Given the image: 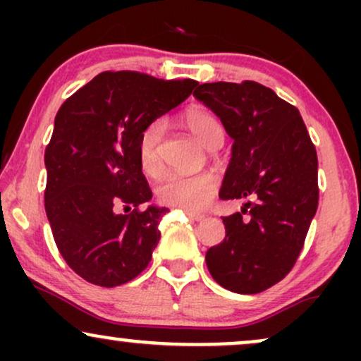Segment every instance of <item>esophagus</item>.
I'll return each instance as SVG.
<instances>
[{
    "label": "esophagus",
    "mask_w": 361,
    "mask_h": 361,
    "mask_svg": "<svg viewBox=\"0 0 361 361\" xmlns=\"http://www.w3.org/2000/svg\"><path fill=\"white\" fill-rule=\"evenodd\" d=\"M186 215H188L190 219H192V221H195V222H202L205 219V215H202V214H195V212H185Z\"/></svg>",
    "instance_id": "1"
}]
</instances>
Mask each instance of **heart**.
<instances>
[{
    "instance_id": "1",
    "label": "heart",
    "mask_w": 361,
    "mask_h": 361,
    "mask_svg": "<svg viewBox=\"0 0 361 361\" xmlns=\"http://www.w3.org/2000/svg\"><path fill=\"white\" fill-rule=\"evenodd\" d=\"M183 123L198 142L209 151H215L224 142V127L219 118L209 110L190 109L183 115ZM164 134L163 120H154L144 128L139 139V163L149 176H157L163 171L159 146ZM219 188L217 178L210 173L198 175H166L156 186V197L161 204L178 207L186 212L204 210L212 202Z\"/></svg>"
}]
</instances>
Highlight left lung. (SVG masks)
Wrapping results in <instances>:
<instances>
[{"mask_svg":"<svg viewBox=\"0 0 361 361\" xmlns=\"http://www.w3.org/2000/svg\"><path fill=\"white\" fill-rule=\"evenodd\" d=\"M193 97L221 118L234 140L219 197L252 202L222 217L226 238L205 255L221 287L259 293L299 258L317 210V154L300 111L255 81L204 82Z\"/></svg>","mask_w":361,"mask_h":361,"instance_id":"obj_1","label":"left lung"}]
</instances>
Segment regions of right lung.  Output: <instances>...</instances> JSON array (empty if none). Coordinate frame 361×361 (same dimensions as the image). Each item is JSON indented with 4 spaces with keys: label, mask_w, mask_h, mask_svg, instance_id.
<instances>
[{
    "label": "right lung",
    "mask_w": 361,
    "mask_h": 361,
    "mask_svg": "<svg viewBox=\"0 0 361 361\" xmlns=\"http://www.w3.org/2000/svg\"><path fill=\"white\" fill-rule=\"evenodd\" d=\"M197 85L106 71L57 111L45 149V214L62 258L90 283L117 287L146 270L168 209L149 205L139 139ZM140 204L147 209L139 211ZM132 206L130 214L119 212Z\"/></svg>",
    "instance_id": "add662e5"
}]
</instances>
